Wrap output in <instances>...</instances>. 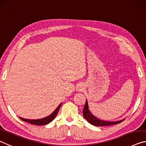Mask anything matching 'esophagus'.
Instances as JSON below:
<instances>
[{
	"instance_id": "34e87169",
	"label": "esophagus",
	"mask_w": 146,
	"mask_h": 146,
	"mask_svg": "<svg viewBox=\"0 0 146 146\" xmlns=\"http://www.w3.org/2000/svg\"><path fill=\"white\" fill-rule=\"evenodd\" d=\"M76 89H77V90H78V91H79V92H80V91H83V90L85 89L84 85H83V84L78 85L77 86V88H76Z\"/></svg>"
}]
</instances>
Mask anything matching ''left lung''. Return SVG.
I'll use <instances>...</instances> for the list:
<instances>
[{
    "label": "left lung",
    "instance_id": "left-lung-1",
    "mask_svg": "<svg viewBox=\"0 0 146 146\" xmlns=\"http://www.w3.org/2000/svg\"><path fill=\"white\" fill-rule=\"evenodd\" d=\"M83 115L84 116V118L87 120L89 122L92 124L93 125L98 126V127H100V126H107V125H115V124H118L121 123L123 120L118 121H103L100 120L99 119L96 118L92 114L90 113L89 111V107H88V103L86 101L85 105L84 107V109L83 110Z\"/></svg>",
    "mask_w": 146,
    "mask_h": 146
}]
</instances>
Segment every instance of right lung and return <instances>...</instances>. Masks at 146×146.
<instances>
[{"instance_id": "add662e5", "label": "right lung", "mask_w": 146, "mask_h": 146, "mask_svg": "<svg viewBox=\"0 0 146 146\" xmlns=\"http://www.w3.org/2000/svg\"><path fill=\"white\" fill-rule=\"evenodd\" d=\"M61 106V104L59 105V106L57 107L56 109L50 115H49L48 116L45 117L44 118L42 119H39V120H28V119H25L23 118H21V120H22L23 121H25L26 122H27L28 123L30 124H33V125H46V124L49 123L50 122L54 120V119L56 118V116H57V113H58V111L59 110V108Z\"/></svg>"}]
</instances>
